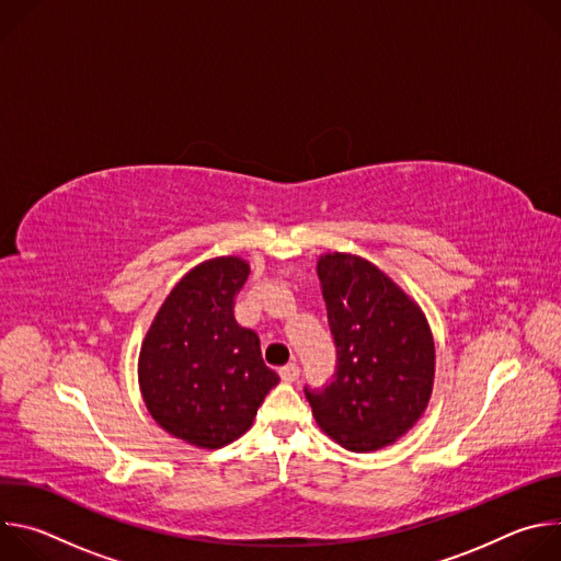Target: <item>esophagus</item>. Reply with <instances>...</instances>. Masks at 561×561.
Returning <instances> with one entry per match:
<instances>
[{
    "label": "esophagus",
    "mask_w": 561,
    "mask_h": 561,
    "mask_svg": "<svg viewBox=\"0 0 561 561\" xmlns=\"http://www.w3.org/2000/svg\"><path fill=\"white\" fill-rule=\"evenodd\" d=\"M279 377H282V381H295L297 377H299V366L297 364H286V366H282L279 368Z\"/></svg>",
    "instance_id": "34e87169"
}]
</instances>
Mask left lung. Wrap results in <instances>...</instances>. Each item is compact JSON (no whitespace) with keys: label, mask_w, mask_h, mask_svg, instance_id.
Masks as SVG:
<instances>
[{"label":"left lung","mask_w":561,"mask_h":561,"mask_svg":"<svg viewBox=\"0 0 561 561\" xmlns=\"http://www.w3.org/2000/svg\"><path fill=\"white\" fill-rule=\"evenodd\" d=\"M317 277L337 346V373L304 388L333 442L370 453L404 437L424 415L435 379V342L420 304L359 255L327 253Z\"/></svg>","instance_id":"1"}]
</instances>
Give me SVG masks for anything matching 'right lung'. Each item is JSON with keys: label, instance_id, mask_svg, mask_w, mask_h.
Returning a JSON list of instances; mask_svg holds the SVG:
<instances>
[{"label": "right lung", "instance_id": "obj_1", "mask_svg": "<svg viewBox=\"0 0 561 561\" xmlns=\"http://www.w3.org/2000/svg\"><path fill=\"white\" fill-rule=\"evenodd\" d=\"M249 275V262L234 255L191 268L141 342L137 375L150 417L197 448L215 450L242 437L279 383L262 359L257 333L232 314Z\"/></svg>", "mask_w": 561, "mask_h": 561}]
</instances>
